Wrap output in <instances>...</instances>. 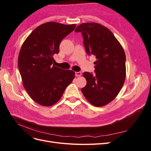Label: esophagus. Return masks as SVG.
<instances>
[{"label":"esophagus","mask_w":151,"mask_h":151,"mask_svg":"<svg viewBox=\"0 0 151 151\" xmlns=\"http://www.w3.org/2000/svg\"><path fill=\"white\" fill-rule=\"evenodd\" d=\"M82 75V73L81 72H76V76H77V77H79V76H81Z\"/></svg>","instance_id":"34e87169"}]
</instances>
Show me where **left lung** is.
<instances>
[{
	"instance_id": "left-lung-1",
	"label": "left lung",
	"mask_w": 151,
	"mask_h": 151,
	"mask_svg": "<svg viewBox=\"0 0 151 151\" xmlns=\"http://www.w3.org/2000/svg\"><path fill=\"white\" fill-rule=\"evenodd\" d=\"M81 32L86 51L96 56L95 74L85 72L86 86L81 89L86 99L97 107L111 102L123 87L126 78V56L122 46L112 32L96 22L77 27Z\"/></svg>"
}]
</instances>
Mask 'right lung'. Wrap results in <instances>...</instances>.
<instances>
[{
  "label": "right lung",
  "mask_w": 151,
  "mask_h": 151,
  "mask_svg": "<svg viewBox=\"0 0 151 151\" xmlns=\"http://www.w3.org/2000/svg\"><path fill=\"white\" fill-rule=\"evenodd\" d=\"M48 22L35 28L22 43L18 68L24 88L35 102L51 106L62 98L75 78V72L53 65V55L58 53L61 41L76 28Z\"/></svg>",
  "instance_id": "add662e5"
}]
</instances>
